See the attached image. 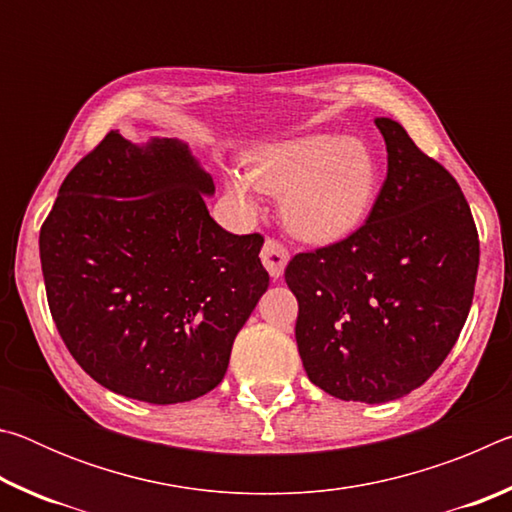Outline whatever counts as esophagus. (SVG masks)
<instances>
[{"mask_svg": "<svg viewBox=\"0 0 512 512\" xmlns=\"http://www.w3.org/2000/svg\"><path fill=\"white\" fill-rule=\"evenodd\" d=\"M262 262L266 266L268 275H271L273 280H280V277L284 275V268H287V264H289V250L284 248L280 241L266 239L264 248H262Z\"/></svg>", "mask_w": 512, "mask_h": 512, "instance_id": "1", "label": "esophagus"}]
</instances>
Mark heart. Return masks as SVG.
<instances>
[{
    "label": "heart",
    "mask_w": 512,
    "mask_h": 512,
    "mask_svg": "<svg viewBox=\"0 0 512 512\" xmlns=\"http://www.w3.org/2000/svg\"><path fill=\"white\" fill-rule=\"evenodd\" d=\"M223 185L248 216L259 210L257 192L282 196L291 235L327 246L368 221L379 194V164L370 146L354 137L305 135L259 146L246 173L225 171Z\"/></svg>",
    "instance_id": "b5f03b06"
}]
</instances>
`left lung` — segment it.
Wrapping results in <instances>:
<instances>
[{
  "instance_id": "obj_1",
  "label": "left lung",
  "mask_w": 512,
  "mask_h": 512,
  "mask_svg": "<svg viewBox=\"0 0 512 512\" xmlns=\"http://www.w3.org/2000/svg\"><path fill=\"white\" fill-rule=\"evenodd\" d=\"M388 173L368 221L287 266L309 379L345 402L384 404L422 386L470 314L479 235L461 187L395 119L377 117Z\"/></svg>"
}]
</instances>
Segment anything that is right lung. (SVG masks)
I'll use <instances>...</instances> for the list:
<instances>
[{
	"mask_svg": "<svg viewBox=\"0 0 512 512\" xmlns=\"http://www.w3.org/2000/svg\"><path fill=\"white\" fill-rule=\"evenodd\" d=\"M212 176L178 137L108 133L67 173L40 230L51 316L76 363L149 404L196 400L268 289L264 239L207 212Z\"/></svg>",
	"mask_w": 512,
	"mask_h": 512,
	"instance_id": "add662e5",
	"label": "right lung"
}]
</instances>
